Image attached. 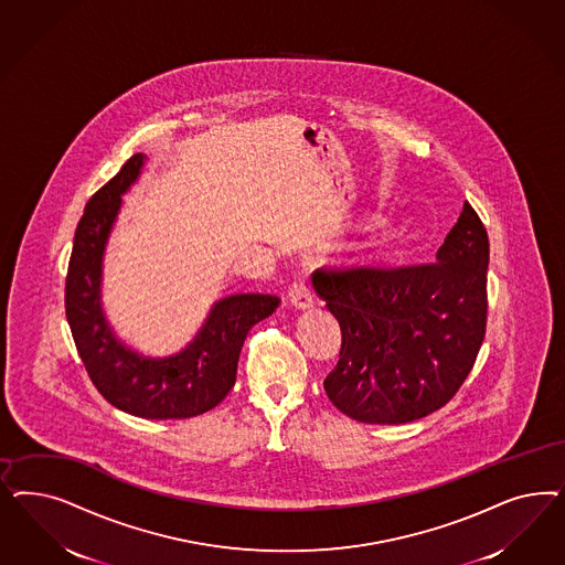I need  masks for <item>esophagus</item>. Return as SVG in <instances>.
Masks as SVG:
<instances>
[{
  "instance_id": "1",
  "label": "esophagus",
  "mask_w": 565,
  "mask_h": 565,
  "mask_svg": "<svg viewBox=\"0 0 565 565\" xmlns=\"http://www.w3.org/2000/svg\"><path fill=\"white\" fill-rule=\"evenodd\" d=\"M289 301L297 310H308L313 306V295L306 282V278H297L289 289Z\"/></svg>"
}]
</instances>
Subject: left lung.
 I'll return each instance as SVG.
<instances>
[{"label": "left lung", "mask_w": 565, "mask_h": 565, "mask_svg": "<svg viewBox=\"0 0 565 565\" xmlns=\"http://www.w3.org/2000/svg\"><path fill=\"white\" fill-rule=\"evenodd\" d=\"M489 235L466 201L435 264L318 268L311 285L339 320L328 399L365 424L440 409L468 379L487 330Z\"/></svg>", "instance_id": "8db88e82"}]
</instances>
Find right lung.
<instances>
[{
    "mask_svg": "<svg viewBox=\"0 0 565 565\" xmlns=\"http://www.w3.org/2000/svg\"><path fill=\"white\" fill-rule=\"evenodd\" d=\"M146 162V153H135L87 203L74 233L66 318L76 351L104 399L137 418H193L214 409L235 386L247 332L268 318L280 299L264 292L222 297L198 334L166 358L146 355L116 334L102 303L104 255L122 195L139 181Z\"/></svg>",
    "mask_w": 565,
    "mask_h": 565,
    "instance_id": "1",
    "label": "right lung"
}]
</instances>
